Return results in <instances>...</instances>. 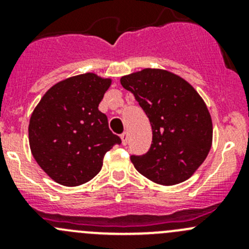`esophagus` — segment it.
Wrapping results in <instances>:
<instances>
[{"label": "esophagus", "mask_w": 249, "mask_h": 249, "mask_svg": "<svg viewBox=\"0 0 249 249\" xmlns=\"http://www.w3.org/2000/svg\"><path fill=\"white\" fill-rule=\"evenodd\" d=\"M120 139H122L123 144L126 145L127 144V140H129V135H127V132H123V134L120 135Z\"/></svg>", "instance_id": "esophagus-1"}]
</instances>
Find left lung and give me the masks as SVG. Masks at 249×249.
Segmentation results:
<instances>
[{"label":"left lung","instance_id":"obj_1","mask_svg":"<svg viewBox=\"0 0 249 249\" xmlns=\"http://www.w3.org/2000/svg\"><path fill=\"white\" fill-rule=\"evenodd\" d=\"M120 83L152 125L149 150L130 157L135 169L158 184L184 182L205 161L212 144V119L203 100L189 83L165 70H142Z\"/></svg>","mask_w":249,"mask_h":249}]
</instances>
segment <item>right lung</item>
<instances>
[{"label": "right lung", "instance_id": "1", "mask_svg": "<svg viewBox=\"0 0 249 249\" xmlns=\"http://www.w3.org/2000/svg\"><path fill=\"white\" fill-rule=\"evenodd\" d=\"M110 79L85 73L59 82L31 115L29 141L37 164L55 182L76 187L101 170L105 154L122 140L99 104Z\"/></svg>", "mask_w": 249, "mask_h": 249}]
</instances>
